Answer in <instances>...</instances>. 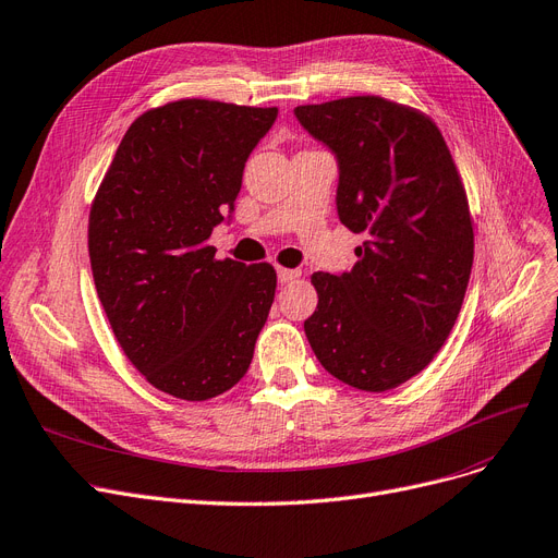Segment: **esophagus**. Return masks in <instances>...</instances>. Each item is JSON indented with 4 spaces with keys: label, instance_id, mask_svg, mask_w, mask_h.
<instances>
[{
    "label": "esophagus",
    "instance_id": "1",
    "mask_svg": "<svg viewBox=\"0 0 558 558\" xmlns=\"http://www.w3.org/2000/svg\"><path fill=\"white\" fill-rule=\"evenodd\" d=\"M299 276H301V271H296V269H284V266H278V280L280 282H292Z\"/></svg>",
    "mask_w": 558,
    "mask_h": 558
}]
</instances>
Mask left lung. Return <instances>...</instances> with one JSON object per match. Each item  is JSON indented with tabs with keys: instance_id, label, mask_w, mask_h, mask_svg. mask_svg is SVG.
<instances>
[{
	"instance_id": "1",
	"label": "left lung",
	"mask_w": 558,
	"mask_h": 558,
	"mask_svg": "<svg viewBox=\"0 0 558 558\" xmlns=\"http://www.w3.org/2000/svg\"><path fill=\"white\" fill-rule=\"evenodd\" d=\"M339 163L337 214L365 234L342 276L312 274L307 342L328 374L387 392L447 342L474 262V223L453 157L433 120L380 95L294 109Z\"/></svg>"
}]
</instances>
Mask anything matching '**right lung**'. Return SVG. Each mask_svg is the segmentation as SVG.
I'll list each match as a JSON object with an SVG mask.
<instances>
[{"instance_id": "obj_1", "label": "right lung", "mask_w": 558, "mask_h": 558, "mask_svg": "<svg viewBox=\"0 0 558 558\" xmlns=\"http://www.w3.org/2000/svg\"><path fill=\"white\" fill-rule=\"evenodd\" d=\"M276 116L201 98L148 109L93 198L88 255L109 326L145 380L175 399L234 387L269 317L274 266L216 259L207 239Z\"/></svg>"}]
</instances>
